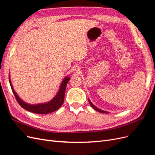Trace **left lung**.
I'll return each mask as SVG.
<instances>
[{
	"label": "left lung",
	"instance_id": "8db88e82",
	"mask_svg": "<svg viewBox=\"0 0 155 155\" xmlns=\"http://www.w3.org/2000/svg\"><path fill=\"white\" fill-rule=\"evenodd\" d=\"M88 101H89V104H91V105L93 109H94L96 110H97V111H98V112H101V113H108L107 112L104 111V110H101V109H98V108L96 107L94 105L92 104V103L91 102V101H90V100H88Z\"/></svg>",
	"mask_w": 155,
	"mask_h": 155
}]
</instances>
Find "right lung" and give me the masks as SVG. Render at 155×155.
I'll use <instances>...</instances> for the list:
<instances>
[{"label":"right lung","instance_id":"right-lung-1","mask_svg":"<svg viewBox=\"0 0 155 155\" xmlns=\"http://www.w3.org/2000/svg\"><path fill=\"white\" fill-rule=\"evenodd\" d=\"M69 77H67L64 79L61 85L58 93L52 100H51L48 103H46V104H41L37 105L28 104L26 103L23 101L22 100H21V98L17 96L15 91L13 90V88L12 87L10 78H9V81H10V86L13 94L15 96L17 102L18 103V104L21 105V107H22L23 109H25L30 112H34V113L44 114L54 112L55 110L59 109V108L61 107L64 101L65 89H66L67 85L69 81Z\"/></svg>","mask_w":155,"mask_h":155}]
</instances>
